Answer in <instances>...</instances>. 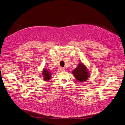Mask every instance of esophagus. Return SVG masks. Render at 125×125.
<instances>
[{
  "label": "esophagus",
  "instance_id": "esophagus-1",
  "mask_svg": "<svg viewBox=\"0 0 125 125\" xmlns=\"http://www.w3.org/2000/svg\"><path fill=\"white\" fill-rule=\"evenodd\" d=\"M59 70L61 71H63L65 70V69H64L63 67H61V68H59Z\"/></svg>",
  "mask_w": 125,
  "mask_h": 125
}]
</instances>
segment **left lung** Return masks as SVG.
<instances>
[{
	"label": "left lung",
	"instance_id": "1",
	"mask_svg": "<svg viewBox=\"0 0 125 125\" xmlns=\"http://www.w3.org/2000/svg\"><path fill=\"white\" fill-rule=\"evenodd\" d=\"M88 69L82 62L79 63L76 68L72 71L73 75L79 82L86 81L89 78L90 74Z\"/></svg>",
	"mask_w": 125,
	"mask_h": 125
}]
</instances>
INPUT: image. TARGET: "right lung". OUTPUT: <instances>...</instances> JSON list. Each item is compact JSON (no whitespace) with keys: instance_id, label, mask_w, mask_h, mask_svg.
Masks as SVG:
<instances>
[{"instance_id":"right-lung-1","label":"right lung","mask_w":125,"mask_h":125,"mask_svg":"<svg viewBox=\"0 0 125 125\" xmlns=\"http://www.w3.org/2000/svg\"><path fill=\"white\" fill-rule=\"evenodd\" d=\"M42 75L44 81H48L51 78V74L50 72H49V70L47 69H44L42 71Z\"/></svg>"}]
</instances>
